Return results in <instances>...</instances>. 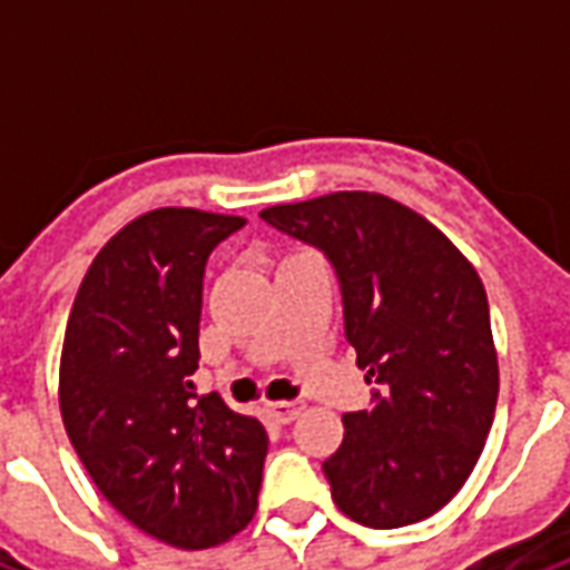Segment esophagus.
Segmentation results:
<instances>
[{"instance_id":"1","label":"esophagus","mask_w":570,"mask_h":570,"mask_svg":"<svg viewBox=\"0 0 570 570\" xmlns=\"http://www.w3.org/2000/svg\"><path fill=\"white\" fill-rule=\"evenodd\" d=\"M302 403H265V412L272 415L277 424H289V421H296L302 415Z\"/></svg>"}]
</instances>
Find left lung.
Returning a JSON list of instances; mask_svg holds the SVG:
<instances>
[{
	"instance_id": "obj_1",
	"label": "left lung",
	"mask_w": 570,
	"mask_h": 570,
	"mask_svg": "<svg viewBox=\"0 0 570 570\" xmlns=\"http://www.w3.org/2000/svg\"><path fill=\"white\" fill-rule=\"evenodd\" d=\"M333 262L345 335L372 409L347 412L323 473L335 507L370 528L428 519L473 473L494 406L498 351L476 268L440 228L379 191H333L259 213Z\"/></svg>"
}]
</instances>
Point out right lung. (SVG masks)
<instances>
[{"mask_svg": "<svg viewBox=\"0 0 570 570\" xmlns=\"http://www.w3.org/2000/svg\"><path fill=\"white\" fill-rule=\"evenodd\" d=\"M247 219L158 207L109 237L81 281L60 354V415L94 485L179 550L235 538L256 513L268 433L195 394L204 265Z\"/></svg>", "mask_w": 570, "mask_h": 570, "instance_id": "1", "label": "right lung"}]
</instances>
